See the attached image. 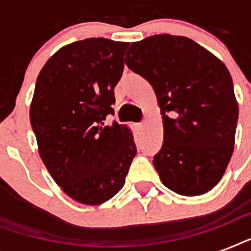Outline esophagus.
<instances>
[{"instance_id":"1","label":"esophagus","mask_w":251,"mask_h":251,"mask_svg":"<svg viewBox=\"0 0 251 251\" xmlns=\"http://www.w3.org/2000/svg\"><path fill=\"white\" fill-rule=\"evenodd\" d=\"M137 127L139 130L143 129V127H145V122H139V124H137Z\"/></svg>"}]
</instances>
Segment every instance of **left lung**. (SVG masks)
<instances>
[{"mask_svg":"<svg viewBox=\"0 0 251 251\" xmlns=\"http://www.w3.org/2000/svg\"><path fill=\"white\" fill-rule=\"evenodd\" d=\"M130 70L152 86L164 141L153 156L161 182L177 194L210 191L233 153L238 105L222 61L189 37L153 35L131 43Z\"/></svg>","mask_w":251,"mask_h":251,"instance_id":"8db88e82","label":"left lung"}]
</instances>
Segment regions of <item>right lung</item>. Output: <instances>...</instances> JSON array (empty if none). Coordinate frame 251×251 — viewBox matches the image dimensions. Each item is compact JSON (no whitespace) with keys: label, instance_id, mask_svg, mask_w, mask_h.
I'll list each match as a JSON object with an SVG mask.
<instances>
[{"label":"right lung","instance_id":"obj_1","mask_svg":"<svg viewBox=\"0 0 251 251\" xmlns=\"http://www.w3.org/2000/svg\"><path fill=\"white\" fill-rule=\"evenodd\" d=\"M129 43L75 41L53 54L37 76L29 120L39 153L56 183L83 204H100L125 185L137 155L131 130L104 125Z\"/></svg>","mask_w":251,"mask_h":251}]
</instances>
